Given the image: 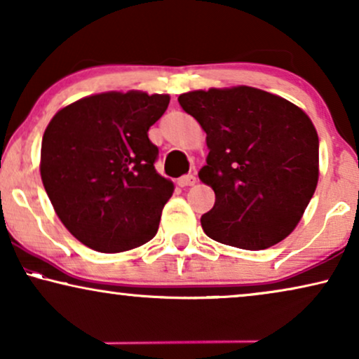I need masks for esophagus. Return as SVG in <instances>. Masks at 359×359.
<instances>
[{
    "instance_id": "34e87169",
    "label": "esophagus",
    "mask_w": 359,
    "mask_h": 359,
    "mask_svg": "<svg viewBox=\"0 0 359 359\" xmlns=\"http://www.w3.org/2000/svg\"><path fill=\"white\" fill-rule=\"evenodd\" d=\"M194 183H196V176L194 175H184L178 180V184L181 186V188H186V186H193Z\"/></svg>"
}]
</instances>
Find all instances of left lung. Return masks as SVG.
I'll use <instances>...</instances> for the list:
<instances>
[{
  "instance_id": "8db88e82",
  "label": "left lung",
  "mask_w": 359,
  "mask_h": 359,
  "mask_svg": "<svg viewBox=\"0 0 359 359\" xmlns=\"http://www.w3.org/2000/svg\"><path fill=\"white\" fill-rule=\"evenodd\" d=\"M205 134L199 180L215 193L201 217L208 237L264 250L301 220L318 181V135L292 102L252 86L210 88L178 97Z\"/></svg>"
}]
</instances>
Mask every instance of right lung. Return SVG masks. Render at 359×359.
Here are the masks:
<instances>
[{
	"mask_svg": "<svg viewBox=\"0 0 359 359\" xmlns=\"http://www.w3.org/2000/svg\"><path fill=\"white\" fill-rule=\"evenodd\" d=\"M168 95L109 91L62 107L42 137L41 176L58 219L101 253H119L155 237L173 194L156 173L149 129Z\"/></svg>",
	"mask_w": 359,
	"mask_h": 359,
	"instance_id": "obj_1",
	"label": "right lung"
}]
</instances>
